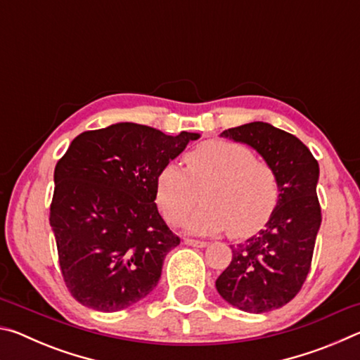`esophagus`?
<instances>
[{"mask_svg": "<svg viewBox=\"0 0 360 360\" xmlns=\"http://www.w3.org/2000/svg\"><path fill=\"white\" fill-rule=\"evenodd\" d=\"M184 245H187V246H193V248H206V246H208V243H206V241H200V240L186 238V240H184Z\"/></svg>", "mask_w": 360, "mask_h": 360, "instance_id": "esophagus-1", "label": "esophagus"}]
</instances>
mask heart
<instances>
[{
    "label": "heart",
    "mask_w": 360,
    "mask_h": 360,
    "mask_svg": "<svg viewBox=\"0 0 360 360\" xmlns=\"http://www.w3.org/2000/svg\"><path fill=\"white\" fill-rule=\"evenodd\" d=\"M182 160L186 172L168 163L155 178V202L169 224L184 221L200 192L203 205L186 224L191 233L229 230L235 238H245L271 217L279 200L276 173L255 160L246 146L210 139L186 152Z\"/></svg>",
    "instance_id": "b5f03b06"
}]
</instances>
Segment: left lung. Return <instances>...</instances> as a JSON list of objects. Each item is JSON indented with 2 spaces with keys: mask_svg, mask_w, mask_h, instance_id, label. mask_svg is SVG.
Wrapping results in <instances>:
<instances>
[{
  "mask_svg": "<svg viewBox=\"0 0 360 360\" xmlns=\"http://www.w3.org/2000/svg\"><path fill=\"white\" fill-rule=\"evenodd\" d=\"M249 144L275 169L279 200L264 230L230 246V265L216 279L225 302L246 313H268L289 303L311 268L321 205L316 193L319 165L297 136L266 122L222 131Z\"/></svg>",
  "mask_w": 360,
  "mask_h": 360,
  "instance_id": "left-lung-1",
  "label": "left lung"
}]
</instances>
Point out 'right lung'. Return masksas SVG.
<instances>
[{
    "label": "right lung",
    "mask_w": 360,
    "mask_h": 360,
    "mask_svg": "<svg viewBox=\"0 0 360 360\" xmlns=\"http://www.w3.org/2000/svg\"><path fill=\"white\" fill-rule=\"evenodd\" d=\"M198 133L122 122L72 139L53 173L51 225L70 294L114 313L155 288L181 243L158 214L155 178Z\"/></svg>",
    "instance_id": "right-lung-1"
}]
</instances>
